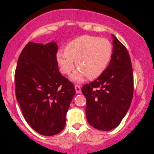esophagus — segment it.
<instances>
[{"label":"esophagus","mask_w":154,"mask_h":154,"mask_svg":"<svg viewBox=\"0 0 154 154\" xmlns=\"http://www.w3.org/2000/svg\"><path fill=\"white\" fill-rule=\"evenodd\" d=\"M74 87H75L76 92H77V94L81 92V87H80V86H79V85H75V86Z\"/></svg>","instance_id":"esophagus-1"}]
</instances>
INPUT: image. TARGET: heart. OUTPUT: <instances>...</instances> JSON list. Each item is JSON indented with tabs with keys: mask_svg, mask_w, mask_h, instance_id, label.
<instances>
[{
	"mask_svg": "<svg viewBox=\"0 0 154 154\" xmlns=\"http://www.w3.org/2000/svg\"><path fill=\"white\" fill-rule=\"evenodd\" d=\"M112 46L106 38L92 35H83L72 40L64 51L57 54V61L60 71L69 74L74 69V63L79 68L71 76L75 81L80 82L85 77L95 79L105 71L111 60Z\"/></svg>",
	"mask_w": 154,
	"mask_h": 154,
	"instance_id": "heart-1",
	"label": "heart"
}]
</instances>
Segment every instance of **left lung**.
<instances>
[{
  "instance_id": "1",
  "label": "left lung",
  "mask_w": 154,
  "mask_h": 154,
  "mask_svg": "<svg viewBox=\"0 0 154 154\" xmlns=\"http://www.w3.org/2000/svg\"><path fill=\"white\" fill-rule=\"evenodd\" d=\"M109 65L100 77L81 90L86 98V115L89 125L109 131L119 125L133 96V72L127 48L114 35Z\"/></svg>"
}]
</instances>
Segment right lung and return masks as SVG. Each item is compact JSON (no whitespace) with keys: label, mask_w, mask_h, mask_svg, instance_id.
Returning <instances> with one entry per match:
<instances>
[{"label":"right lung","mask_w":154,"mask_h":154,"mask_svg":"<svg viewBox=\"0 0 154 154\" xmlns=\"http://www.w3.org/2000/svg\"><path fill=\"white\" fill-rule=\"evenodd\" d=\"M58 46L29 42L21 51L15 73V96L24 119L44 136L64 129L66 112L75 94L74 84L59 71Z\"/></svg>","instance_id":"right-lung-1"}]
</instances>
